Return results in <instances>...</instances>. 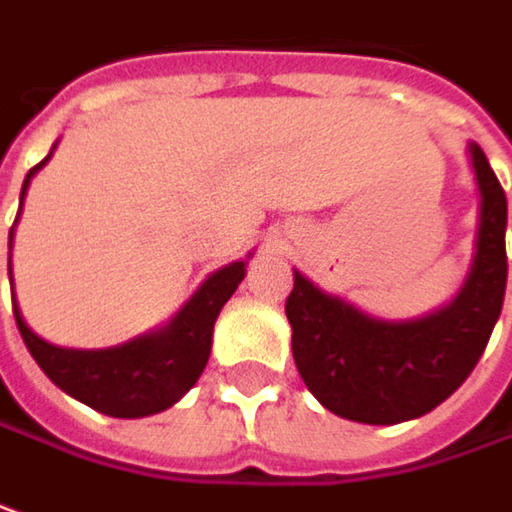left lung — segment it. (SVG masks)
<instances>
[{
	"label": "left lung",
	"mask_w": 512,
	"mask_h": 512,
	"mask_svg": "<svg viewBox=\"0 0 512 512\" xmlns=\"http://www.w3.org/2000/svg\"><path fill=\"white\" fill-rule=\"evenodd\" d=\"M479 185L476 253L450 305L422 319L387 322L330 296L293 270L285 313L293 359L330 413L362 424L419 419L453 396L482 359L507 287V199L484 150L470 142Z\"/></svg>",
	"instance_id": "left-lung-1"
}]
</instances>
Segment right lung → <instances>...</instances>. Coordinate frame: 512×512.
<instances>
[{
    "label": "right lung",
    "mask_w": 512,
    "mask_h": 512,
    "mask_svg": "<svg viewBox=\"0 0 512 512\" xmlns=\"http://www.w3.org/2000/svg\"><path fill=\"white\" fill-rule=\"evenodd\" d=\"M48 159H42L36 168L28 170L22 199L33 173L45 168ZM10 239H13V227H10ZM245 265L247 262H233L210 273L205 285L190 296V302L165 327L105 350H73V347H56L45 342L25 325L16 299H13V316L30 356L59 390L113 419H142L173 407L202 376L210 356L216 316L245 279Z\"/></svg>",
    "instance_id": "add662e5"
}]
</instances>
